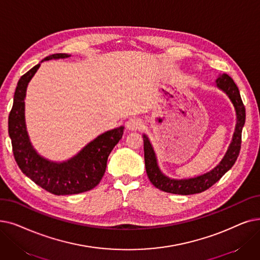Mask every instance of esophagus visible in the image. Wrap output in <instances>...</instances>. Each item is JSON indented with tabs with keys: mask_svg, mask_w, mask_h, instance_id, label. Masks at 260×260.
Returning a JSON list of instances; mask_svg holds the SVG:
<instances>
[{
	"mask_svg": "<svg viewBox=\"0 0 260 260\" xmlns=\"http://www.w3.org/2000/svg\"><path fill=\"white\" fill-rule=\"evenodd\" d=\"M142 126V120L139 118H131L126 122V127L129 131H138Z\"/></svg>",
	"mask_w": 260,
	"mask_h": 260,
	"instance_id": "34e87169",
	"label": "esophagus"
}]
</instances>
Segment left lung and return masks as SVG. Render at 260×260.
I'll use <instances>...</instances> for the list:
<instances>
[{
  "mask_svg": "<svg viewBox=\"0 0 260 260\" xmlns=\"http://www.w3.org/2000/svg\"><path fill=\"white\" fill-rule=\"evenodd\" d=\"M217 86L229 95L232 103L235 106L237 115V124L235 133L226 154H225L222 161L214 168L213 170L206 174L188 179H171L165 176L160 172L159 168L157 166L156 157L152 145L148 137L143 135L145 170L146 174L149 176V179L151 180V183L156 188L165 191V192L173 194L188 196L201 193L203 191L209 189L212 185L216 184L218 180L234 166L237 158H238L241 149L242 128L245 122V107L241 100L238 87H237V85L233 81V78L229 74L224 73L220 75L217 80Z\"/></svg>",
  "mask_w": 260,
  "mask_h": 260,
  "instance_id": "1",
  "label": "left lung"
}]
</instances>
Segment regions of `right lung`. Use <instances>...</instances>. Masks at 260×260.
<instances>
[{"mask_svg":"<svg viewBox=\"0 0 260 260\" xmlns=\"http://www.w3.org/2000/svg\"><path fill=\"white\" fill-rule=\"evenodd\" d=\"M69 57L68 54H53L43 60ZM40 63L20 77L14 104L8 117V133L17 165L34 183L56 196L77 194L93 189L102 179L107 158L123 135V126L108 131L87 144L76 156L66 162H52L39 156L29 142L24 120L26 87Z\"/></svg>","mask_w":260,"mask_h":260,"instance_id":"obj_1","label":"right lung"}]
</instances>
